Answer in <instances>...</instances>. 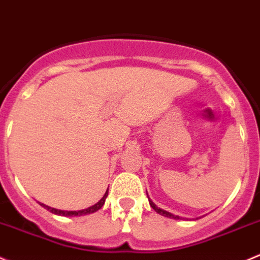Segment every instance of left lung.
Wrapping results in <instances>:
<instances>
[{
    "mask_svg": "<svg viewBox=\"0 0 260 260\" xmlns=\"http://www.w3.org/2000/svg\"><path fill=\"white\" fill-rule=\"evenodd\" d=\"M147 196H148V194H147ZM148 201H149V204H151V207H152V208L154 209L155 212L158 213V214H160V215H165V217H167V218H172V219H182V218L178 217V215H174V214H172V213L167 212V210H165V209H162V208H158V207L155 206V204L153 203V202L151 201V199H149V197H148ZM184 219H187V218H184ZM197 219H198V218H197Z\"/></svg>",
    "mask_w": 260,
    "mask_h": 260,
    "instance_id": "8db88e82",
    "label": "left lung"
}]
</instances>
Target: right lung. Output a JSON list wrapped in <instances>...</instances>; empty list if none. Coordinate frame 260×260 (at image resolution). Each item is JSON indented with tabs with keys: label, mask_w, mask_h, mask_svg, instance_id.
Instances as JSON below:
<instances>
[{
	"label": "right lung",
	"mask_w": 260,
	"mask_h": 260,
	"mask_svg": "<svg viewBox=\"0 0 260 260\" xmlns=\"http://www.w3.org/2000/svg\"><path fill=\"white\" fill-rule=\"evenodd\" d=\"M107 196H108V189L106 190L105 196L102 197V199H101L100 202H97V203H95L94 206L88 207V208L82 209V210H61V209L52 208V207L46 206V204H43V203H40V204H41V206H42L43 208H45V209L50 210L51 213H53V214H57V215H63V217H77V215H86V214H91V213L97 212L98 209L102 208L103 204H105V202H106V198H107Z\"/></svg>",
	"instance_id": "add662e5"
}]
</instances>
